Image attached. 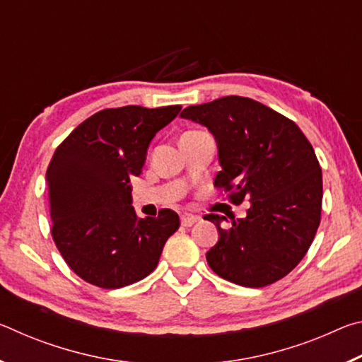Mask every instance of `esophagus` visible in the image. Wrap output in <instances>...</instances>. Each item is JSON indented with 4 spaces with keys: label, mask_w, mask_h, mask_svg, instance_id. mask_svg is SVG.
<instances>
[{
    "label": "esophagus",
    "mask_w": 362,
    "mask_h": 362,
    "mask_svg": "<svg viewBox=\"0 0 362 362\" xmlns=\"http://www.w3.org/2000/svg\"><path fill=\"white\" fill-rule=\"evenodd\" d=\"M180 222L183 226H192L198 222V217L193 216V214H183V216L180 217Z\"/></svg>",
    "instance_id": "esophagus-1"
}]
</instances>
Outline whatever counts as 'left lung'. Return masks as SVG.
<instances>
[{"mask_svg":"<svg viewBox=\"0 0 362 362\" xmlns=\"http://www.w3.org/2000/svg\"><path fill=\"white\" fill-rule=\"evenodd\" d=\"M207 127L222 170L214 185L231 203L249 201L247 216L207 214L218 241L206 259L214 273L244 287H263L289 274L303 259L321 222L322 173L296 122L247 97L228 95L180 113Z\"/></svg>","mask_w":362,"mask_h":362,"instance_id":"1","label":"left lung"}]
</instances>
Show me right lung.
Returning <instances> with one entry per match:
<instances>
[{
  "label": "right lung",
  "instance_id": "obj_1",
  "mask_svg": "<svg viewBox=\"0 0 362 362\" xmlns=\"http://www.w3.org/2000/svg\"><path fill=\"white\" fill-rule=\"evenodd\" d=\"M180 105L107 108L81 122L62 144L46 173L54 243L86 283L119 289L156 268L179 216L161 209L139 218L131 179L139 177L153 137Z\"/></svg>",
  "mask_w": 362,
  "mask_h": 362
}]
</instances>
